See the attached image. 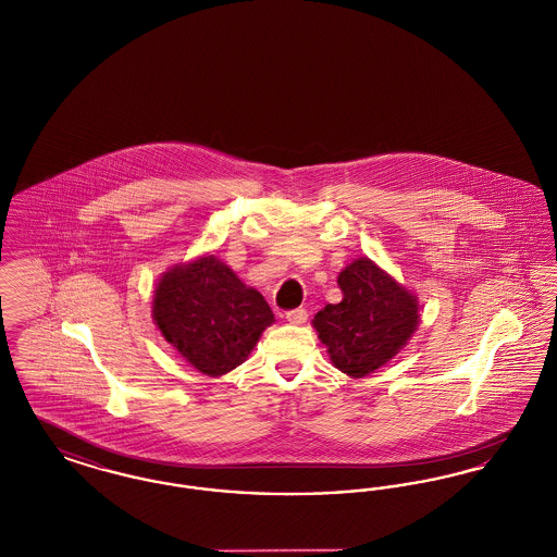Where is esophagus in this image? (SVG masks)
<instances>
[{"instance_id": "obj_1", "label": "esophagus", "mask_w": 557, "mask_h": 557, "mask_svg": "<svg viewBox=\"0 0 557 557\" xmlns=\"http://www.w3.org/2000/svg\"><path fill=\"white\" fill-rule=\"evenodd\" d=\"M285 318H287V322H289V324H295V326H299V324H304V322L308 320V312H306L304 308H295V310H289Z\"/></svg>"}]
</instances>
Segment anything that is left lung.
Segmentation results:
<instances>
[{
	"mask_svg": "<svg viewBox=\"0 0 557 557\" xmlns=\"http://www.w3.org/2000/svg\"><path fill=\"white\" fill-rule=\"evenodd\" d=\"M343 299L326 304L312 320L335 368L363 379L391 362L420 324L416 293L370 258H358L337 278Z\"/></svg>",
	"mask_w": 557,
	"mask_h": 557,
	"instance_id": "8db88e82",
	"label": "left lung"
}]
</instances>
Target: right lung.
I'll use <instances>...</instances> for the list:
<instances>
[{"label": "right lung", "mask_w": 557, "mask_h": 557, "mask_svg": "<svg viewBox=\"0 0 557 557\" xmlns=\"http://www.w3.org/2000/svg\"><path fill=\"white\" fill-rule=\"evenodd\" d=\"M151 315L185 362L212 379L242 366L274 322L262 293L214 253L170 267L156 283Z\"/></svg>", "instance_id": "obj_1"}]
</instances>
